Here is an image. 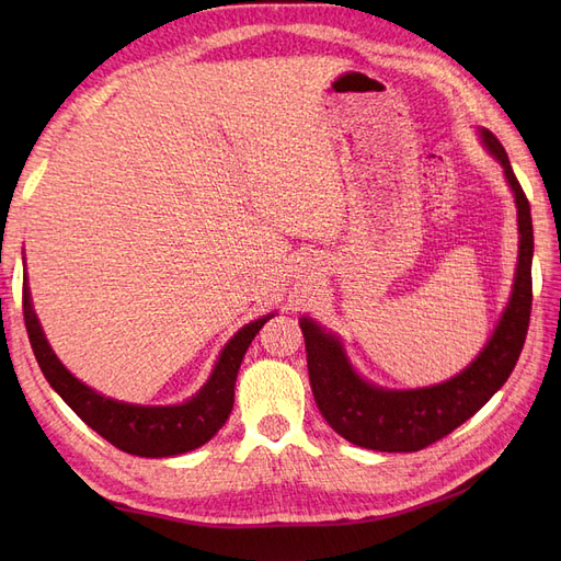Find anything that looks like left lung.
<instances>
[{
	"label": "left lung",
	"mask_w": 561,
	"mask_h": 561,
	"mask_svg": "<svg viewBox=\"0 0 561 561\" xmlns=\"http://www.w3.org/2000/svg\"><path fill=\"white\" fill-rule=\"evenodd\" d=\"M486 149L494 154L517 203L519 222V260L511 304L491 334L484 351L454 379L416 388L383 390L367 383L351 369L339 339L320 330L309 318H301L304 344L311 390L320 414L348 443L377 451H419L461 426L513 375L529 330L531 318V257L534 225L531 206L499 138L482 130Z\"/></svg>",
	"instance_id": "obj_1"
}]
</instances>
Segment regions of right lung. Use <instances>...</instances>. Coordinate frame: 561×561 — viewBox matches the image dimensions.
Segmentation results:
<instances>
[{"label": "right lung", "mask_w": 561, "mask_h": 561, "mask_svg": "<svg viewBox=\"0 0 561 561\" xmlns=\"http://www.w3.org/2000/svg\"><path fill=\"white\" fill-rule=\"evenodd\" d=\"M23 316L32 351H35L44 377L54 386L56 393L72 407V412L87 426H91L98 435H103L116 449L147 458L192 451L206 445L225 426L233 407V386L243 355L252 344L254 334L271 318L264 316L239 330V334L231 339L222 355H219L208 383L190 402L175 407H138L95 393L93 388L75 379L60 365L56 353L50 351L46 342L35 311H32L27 276L23 278Z\"/></svg>", "instance_id": "right-lung-1"}]
</instances>
